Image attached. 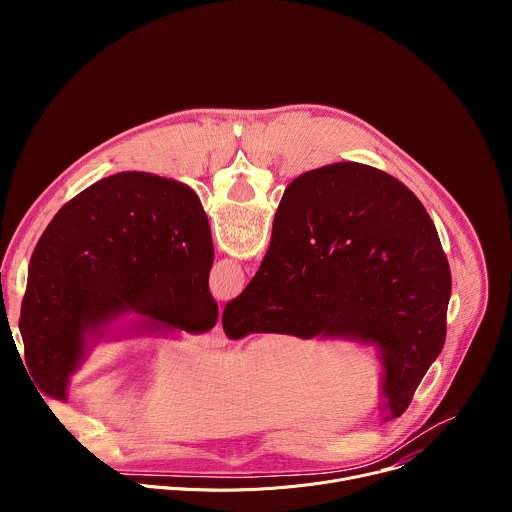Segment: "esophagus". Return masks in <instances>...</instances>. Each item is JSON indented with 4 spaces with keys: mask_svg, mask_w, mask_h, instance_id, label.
Returning <instances> with one entry per match:
<instances>
[{
    "mask_svg": "<svg viewBox=\"0 0 512 512\" xmlns=\"http://www.w3.org/2000/svg\"><path fill=\"white\" fill-rule=\"evenodd\" d=\"M200 344H202L204 348H210V350H218V348H225V346L229 344V340H227V336H225L223 328L216 324V326H214L210 332H206V334L200 338Z\"/></svg>",
    "mask_w": 512,
    "mask_h": 512,
    "instance_id": "esophagus-1",
    "label": "esophagus"
}]
</instances>
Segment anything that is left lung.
<instances>
[{"mask_svg": "<svg viewBox=\"0 0 512 512\" xmlns=\"http://www.w3.org/2000/svg\"><path fill=\"white\" fill-rule=\"evenodd\" d=\"M212 259L208 218L180 182L121 172L64 204L32 253L20 316L40 391L64 401L87 332L123 314L145 316L148 328L210 330Z\"/></svg>", "mask_w": 512, "mask_h": 512, "instance_id": "obj_1", "label": "left lung"}]
</instances>
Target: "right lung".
<instances>
[{
	"label": "right lung",
	"mask_w": 512,
	"mask_h": 512,
	"mask_svg": "<svg viewBox=\"0 0 512 512\" xmlns=\"http://www.w3.org/2000/svg\"><path fill=\"white\" fill-rule=\"evenodd\" d=\"M450 296V265L417 196L377 168L342 162L287 186L269 251L227 304L223 328L233 340L273 332L375 342L393 419L444 348Z\"/></svg>",
	"instance_id": "obj_1"
}]
</instances>
